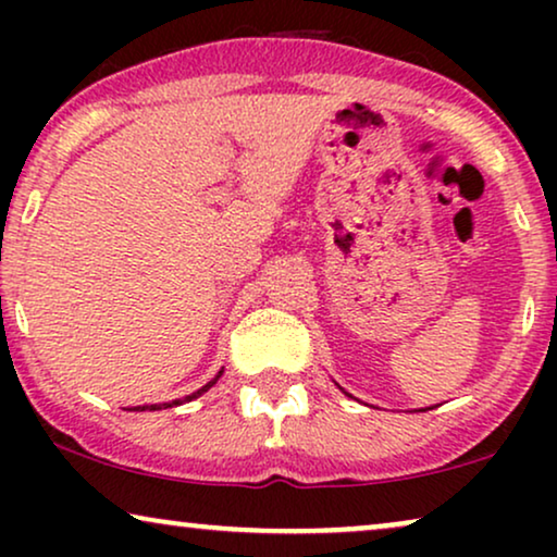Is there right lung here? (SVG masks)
Instances as JSON below:
<instances>
[{"instance_id":"add662e5","label":"right lung","mask_w":557,"mask_h":557,"mask_svg":"<svg viewBox=\"0 0 557 557\" xmlns=\"http://www.w3.org/2000/svg\"><path fill=\"white\" fill-rule=\"evenodd\" d=\"M220 375H223V372H218V377ZM218 377L215 380H210V383L208 385H205V387H200V391H197V393H193V395H187V398H182V400H172V403H162V406H139L141 410H162V408H172V406H182V403H189V400H195L197 398V395H202V393H208L210 391V387L212 385H215L218 383ZM139 408H136V410H139Z\"/></svg>"}]
</instances>
